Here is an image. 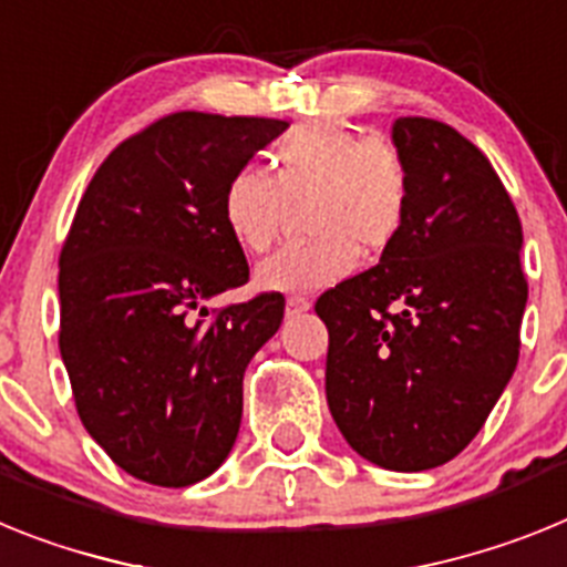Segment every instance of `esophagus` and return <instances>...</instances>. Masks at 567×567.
I'll use <instances>...</instances> for the list:
<instances>
[{
  "mask_svg": "<svg viewBox=\"0 0 567 567\" xmlns=\"http://www.w3.org/2000/svg\"><path fill=\"white\" fill-rule=\"evenodd\" d=\"M311 308V302L305 297H288V302H285V311H288V317H299V313H305Z\"/></svg>",
  "mask_w": 567,
  "mask_h": 567,
  "instance_id": "1",
  "label": "esophagus"
}]
</instances>
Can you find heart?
Returning a JSON list of instances; mask_svg holds the SVG:
<instances>
[{
	"label": "heart",
	"instance_id": "b5f03b06",
	"mask_svg": "<svg viewBox=\"0 0 567 567\" xmlns=\"http://www.w3.org/2000/svg\"><path fill=\"white\" fill-rule=\"evenodd\" d=\"M302 208L305 243L288 245L256 268L274 293H313L357 268L359 250L385 254L402 236L411 208V174L385 136L351 127H297L270 156V179L239 167L225 179L219 214L236 245L265 254L277 243L288 208Z\"/></svg>",
	"mask_w": 567,
	"mask_h": 567
}]
</instances>
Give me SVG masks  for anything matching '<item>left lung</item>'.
Returning a JSON list of instances; mask_svg holds the SVG:
<instances>
[{
	"mask_svg": "<svg viewBox=\"0 0 567 567\" xmlns=\"http://www.w3.org/2000/svg\"><path fill=\"white\" fill-rule=\"evenodd\" d=\"M391 136L411 174L405 230L317 313L333 422L359 456L408 474L451 462L485 425L519 359L528 282L519 214L488 156L425 116Z\"/></svg>",
	"mask_w": 567,
	"mask_h": 567,
	"instance_id": "1",
	"label": "left lung"
}]
</instances>
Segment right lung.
<instances>
[{
	"mask_svg": "<svg viewBox=\"0 0 567 567\" xmlns=\"http://www.w3.org/2000/svg\"><path fill=\"white\" fill-rule=\"evenodd\" d=\"M288 122L179 111L113 147L59 254V351L79 420L122 471L185 488L223 465L243 377L279 331L282 293L208 317L248 282L219 214L225 179Z\"/></svg>",
	"mask_w": 567,
	"mask_h": 567,
	"instance_id": "1",
	"label": "right lung"
}]
</instances>
